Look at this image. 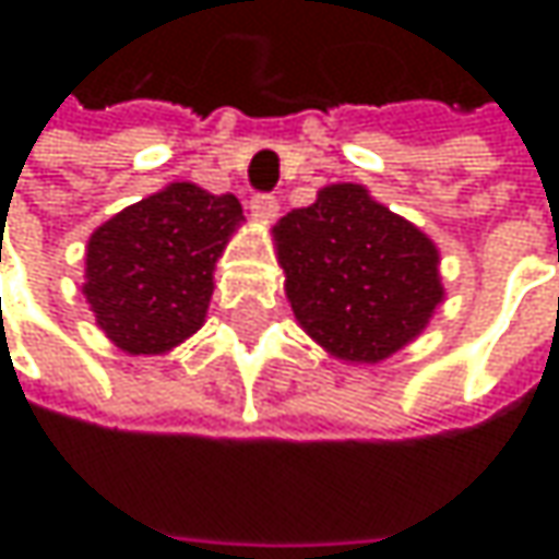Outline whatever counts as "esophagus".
Wrapping results in <instances>:
<instances>
[{"mask_svg":"<svg viewBox=\"0 0 559 559\" xmlns=\"http://www.w3.org/2000/svg\"><path fill=\"white\" fill-rule=\"evenodd\" d=\"M248 211H251V217L254 221H261V224H270V221H276V214H280V202L273 199V195H251V202H248Z\"/></svg>","mask_w":559,"mask_h":559,"instance_id":"obj_1","label":"esophagus"}]
</instances>
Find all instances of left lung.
Here are the masks:
<instances>
[{
	"label": "left lung",
	"mask_w": 559,
	"mask_h": 559,
	"mask_svg": "<svg viewBox=\"0 0 559 559\" xmlns=\"http://www.w3.org/2000/svg\"><path fill=\"white\" fill-rule=\"evenodd\" d=\"M295 320L348 364L414 342L444 298L439 248L357 183H333L273 226Z\"/></svg>",
	"instance_id": "obj_1"
}]
</instances>
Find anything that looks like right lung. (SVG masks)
Instances as JSON below:
<instances>
[{
	"label": "right lung",
	"instance_id": "right-lung-1",
	"mask_svg": "<svg viewBox=\"0 0 559 559\" xmlns=\"http://www.w3.org/2000/svg\"><path fill=\"white\" fill-rule=\"evenodd\" d=\"M236 195L170 183L98 226L83 295L96 326L127 355H164L199 333L214 264L242 224Z\"/></svg>",
	"mask_w": 559,
	"mask_h": 559
}]
</instances>
